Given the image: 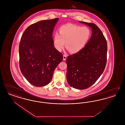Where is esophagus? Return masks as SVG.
<instances>
[{
  "mask_svg": "<svg viewBox=\"0 0 125 125\" xmlns=\"http://www.w3.org/2000/svg\"><path fill=\"white\" fill-rule=\"evenodd\" d=\"M66 58H67L66 55H63V60H65L66 59Z\"/></svg>",
  "mask_w": 125,
  "mask_h": 125,
  "instance_id": "esophagus-1",
  "label": "esophagus"
}]
</instances>
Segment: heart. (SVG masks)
<instances>
[{
    "mask_svg": "<svg viewBox=\"0 0 125 125\" xmlns=\"http://www.w3.org/2000/svg\"><path fill=\"white\" fill-rule=\"evenodd\" d=\"M59 34L55 33L53 42L55 49L60 52L65 47L72 53H76L83 50L89 41L91 32L86 26L67 24L61 26L59 29Z\"/></svg>",
    "mask_w": 125,
    "mask_h": 125,
    "instance_id": "b5f03b06",
    "label": "heart"
}]
</instances>
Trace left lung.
Listing matches in <instances>:
<instances>
[{
  "instance_id": "8db88e82",
  "label": "left lung",
  "mask_w": 125,
  "mask_h": 125,
  "mask_svg": "<svg viewBox=\"0 0 125 125\" xmlns=\"http://www.w3.org/2000/svg\"><path fill=\"white\" fill-rule=\"evenodd\" d=\"M79 22L89 26L92 30V36L83 50L67 58L66 79L72 87L84 89L95 83L105 69L107 41L95 24Z\"/></svg>"
}]
</instances>
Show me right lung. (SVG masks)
<instances>
[{
  "label": "right lung",
  "instance_id": "1",
  "mask_svg": "<svg viewBox=\"0 0 125 125\" xmlns=\"http://www.w3.org/2000/svg\"><path fill=\"white\" fill-rule=\"evenodd\" d=\"M59 18L38 21L28 27L19 45L21 71L36 87L44 86L52 79L63 55L54 47L52 32Z\"/></svg>",
  "mask_w": 125,
  "mask_h": 125
}]
</instances>
